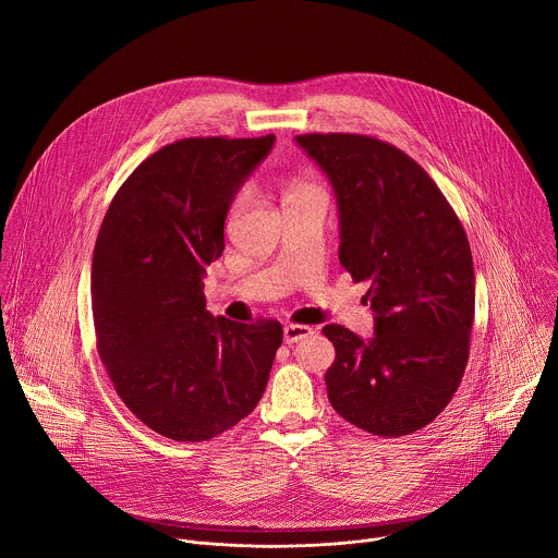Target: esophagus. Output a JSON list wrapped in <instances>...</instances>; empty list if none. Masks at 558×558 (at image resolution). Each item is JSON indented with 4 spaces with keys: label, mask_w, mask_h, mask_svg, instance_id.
Instances as JSON below:
<instances>
[{
    "label": "esophagus",
    "mask_w": 558,
    "mask_h": 558,
    "mask_svg": "<svg viewBox=\"0 0 558 558\" xmlns=\"http://www.w3.org/2000/svg\"><path fill=\"white\" fill-rule=\"evenodd\" d=\"M308 336H313V329L306 327V325H287L284 327V342L287 344H295V342H300Z\"/></svg>",
    "instance_id": "esophagus-1"
}]
</instances>
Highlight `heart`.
Returning a JSON list of instances; mask_svg holds the SVG:
<instances>
[{"label":"heart","instance_id":"obj_1","mask_svg":"<svg viewBox=\"0 0 558 558\" xmlns=\"http://www.w3.org/2000/svg\"><path fill=\"white\" fill-rule=\"evenodd\" d=\"M308 192H317V190H315L313 185H306V183H291V185L287 187V198H289V196L308 194ZM241 201H243V194H238L235 201H233V205H241Z\"/></svg>","mask_w":558,"mask_h":558}]
</instances>
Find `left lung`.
<instances>
[{
    "label": "left lung",
    "mask_w": 558,
    "mask_h": 558,
    "mask_svg": "<svg viewBox=\"0 0 558 558\" xmlns=\"http://www.w3.org/2000/svg\"><path fill=\"white\" fill-rule=\"evenodd\" d=\"M329 177L340 211V263L366 298L375 336L340 325L325 381L353 426L402 437L430 424L457 392L470 349L474 269L465 231L409 154L364 134H300Z\"/></svg>",
    "instance_id": "left-lung-1"
}]
</instances>
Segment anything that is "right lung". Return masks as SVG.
Instances as JSON below:
<instances>
[{
	"label": "right lung",
	"mask_w": 558,
	"mask_h": 558,
	"mask_svg": "<svg viewBox=\"0 0 558 558\" xmlns=\"http://www.w3.org/2000/svg\"><path fill=\"white\" fill-rule=\"evenodd\" d=\"M276 136L174 141L128 177L93 254L97 351L123 404L154 433L207 441L265 392L282 325L214 317L205 269L225 250V218Z\"/></svg>",
	"instance_id": "right-lung-1"
}]
</instances>
